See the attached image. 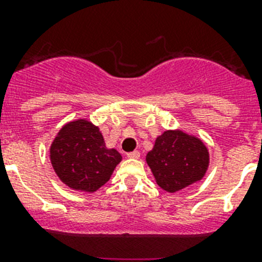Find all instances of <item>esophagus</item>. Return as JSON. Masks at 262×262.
<instances>
[{
	"label": "esophagus",
	"instance_id": "obj_1",
	"mask_svg": "<svg viewBox=\"0 0 262 262\" xmlns=\"http://www.w3.org/2000/svg\"><path fill=\"white\" fill-rule=\"evenodd\" d=\"M127 157H129V159H139V157H140V152L139 151L129 152V154H127Z\"/></svg>",
	"mask_w": 262,
	"mask_h": 262
}]
</instances>
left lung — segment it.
Listing matches in <instances>:
<instances>
[{
    "instance_id": "8db88e82",
    "label": "left lung",
    "mask_w": 262,
    "mask_h": 262,
    "mask_svg": "<svg viewBox=\"0 0 262 262\" xmlns=\"http://www.w3.org/2000/svg\"><path fill=\"white\" fill-rule=\"evenodd\" d=\"M145 160L157 185L176 193L202 180L209 166V151L195 136L168 129L156 139Z\"/></svg>"
}]
</instances>
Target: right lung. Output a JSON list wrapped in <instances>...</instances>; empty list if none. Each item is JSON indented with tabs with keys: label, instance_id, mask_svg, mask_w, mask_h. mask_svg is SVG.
Instances as JSON below:
<instances>
[{
	"label": "right lung",
	"instance_id": "add662e5",
	"mask_svg": "<svg viewBox=\"0 0 262 262\" xmlns=\"http://www.w3.org/2000/svg\"><path fill=\"white\" fill-rule=\"evenodd\" d=\"M51 164L71 189L93 193L110 180L122 156L105 145L99 128L86 119L69 122L51 144Z\"/></svg>",
	"mask_w": 262,
	"mask_h": 262
}]
</instances>
